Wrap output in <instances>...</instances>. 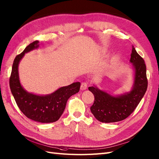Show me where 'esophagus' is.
<instances>
[{"mask_svg": "<svg viewBox=\"0 0 159 159\" xmlns=\"http://www.w3.org/2000/svg\"><path fill=\"white\" fill-rule=\"evenodd\" d=\"M88 88V83L86 82H82L81 86H80V89L81 90H84L86 88Z\"/></svg>", "mask_w": 159, "mask_h": 159, "instance_id": "esophagus-1", "label": "esophagus"}]
</instances>
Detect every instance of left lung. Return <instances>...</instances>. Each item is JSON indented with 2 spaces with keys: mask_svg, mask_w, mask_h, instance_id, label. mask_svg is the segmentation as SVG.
Here are the masks:
<instances>
[{
  "mask_svg": "<svg viewBox=\"0 0 159 159\" xmlns=\"http://www.w3.org/2000/svg\"><path fill=\"white\" fill-rule=\"evenodd\" d=\"M130 61L133 63L135 71L134 86L130 92L116 98L96 87L88 88L95 98L90 107L91 112L101 122L113 123L126 119L134 112L147 90L146 66L134 46L132 47Z\"/></svg>",
  "mask_w": 159,
  "mask_h": 159,
  "instance_id": "8db88e82",
  "label": "left lung"
}]
</instances>
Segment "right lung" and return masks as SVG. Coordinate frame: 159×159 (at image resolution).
<instances>
[{
  "mask_svg": "<svg viewBox=\"0 0 159 159\" xmlns=\"http://www.w3.org/2000/svg\"><path fill=\"white\" fill-rule=\"evenodd\" d=\"M38 43V41L31 43L15 58L10 77V87L18 107L25 116L40 123H52L57 121L63 114L68 99L79 92L80 83L74 82L45 96L26 92L20 84L18 65L25 53L36 49Z\"/></svg>",
  "mask_w": 159,
  "mask_h": 159,
  "instance_id": "right-lung-1",
  "label": "right lung"
}]
</instances>
